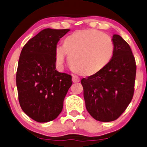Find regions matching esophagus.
<instances>
[{
  "label": "esophagus",
  "instance_id": "esophagus-1",
  "mask_svg": "<svg viewBox=\"0 0 147 147\" xmlns=\"http://www.w3.org/2000/svg\"><path fill=\"white\" fill-rule=\"evenodd\" d=\"M72 81H73V83H78V82L80 81V80L78 77L73 76V78H72Z\"/></svg>",
  "mask_w": 147,
  "mask_h": 147
}]
</instances>
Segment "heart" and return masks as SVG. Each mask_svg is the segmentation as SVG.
Segmentation results:
<instances>
[{"label":"heart","mask_w":147,"mask_h":147,"mask_svg":"<svg viewBox=\"0 0 147 147\" xmlns=\"http://www.w3.org/2000/svg\"><path fill=\"white\" fill-rule=\"evenodd\" d=\"M115 53L113 40L102 31L86 29L76 31L63 40L55 50L57 64L62 66L65 55L71 69L84 77H92L109 64Z\"/></svg>","instance_id":"1"}]
</instances>
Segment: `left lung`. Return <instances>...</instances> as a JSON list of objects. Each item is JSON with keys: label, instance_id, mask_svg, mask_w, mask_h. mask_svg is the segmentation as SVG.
Instances as JSON below:
<instances>
[{"label": "left lung", "instance_id": "8db88e82", "mask_svg": "<svg viewBox=\"0 0 147 147\" xmlns=\"http://www.w3.org/2000/svg\"><path fill=\"white\" fill-rule=\"evenodd\" d=\"M113 57L103 71L83 78L81 84L87 111L95 120L110 122L119 118L134 94L136 63L130 45L114 34Z\"/></svg>", "mask_w": 147, "mask_h": 147}]
</instances>
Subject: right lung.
<instances>
[{"instance_id": "1", "label": "right lung", "mask_w": 147, "mask_h": 147, "mask_svg": "<svg viewBox=\"0 0 147 147\" xmlns=\"http://www.w3.org/2000/svg\"><path fill=\"white\" fill-rule=\"evenodd\" d=\"M69 31L43 29L22 50L16 74L19 102L23 111L37 122L59 116L72 85L71 76L55 70L57 45Z\"/></svg>"}]
</instances>
